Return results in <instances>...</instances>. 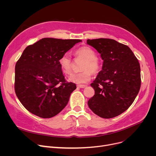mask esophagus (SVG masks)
I'll list each match as a JSON object with an SVG mask.
<instances>
[{"label": "esophagus", "instance_id": "esophagus-1", "mask_svg": "<svg viewBox=\"0 0 156 156\" xmlns=\"http://www.w3.org/2000/svg\"><path fill=\"white\" fill-rule=\"evenodd\" d=\"M77 87L78 88H84L87 87V85H78Z\"/></svg>", "mask_w": 156, "mask_h": 156}]
</instances>
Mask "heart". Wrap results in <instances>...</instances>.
Returning <instances> with one entry per match:
<instances>
[{"label": "heart", "mask_w": 156, "mask_h": 156, "mask_svg": "<svg viewBox=\"0 0 156 156\" xmlns=\"http://www.w3.org/2000/svg\"><path fill=\"white\" fill-rule=\"evenodd\" d=\"M76 58H81L83 61L81 66V71L74 73L68 78V80L75 83H85L91 80L92 73L94 75L99 73L101 69V61L97 57V54L94 49L88 46L78 48L75 51ZM61 71L68 75L71 72V58L69 53L63 54L58 60Z\"/></svg>", "instance_id": "1"}]
</instances>
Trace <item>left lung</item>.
Here are the masks:
<instances>
[{
    "label": "left lung",
    "instance_id": "8db88e82",
    "mask_svg": "<svg viewBox=\"0 0 156 156\" xmlns=\"http://www.w3.org/2000/svg\"><path fill=\"white\" fill-rule=\"evenodd\" d=\"M87 44L104 61L102 69L91 83L95 94L88 107L101 118L116 117L128 109L140 90V64L127 45L113 39H88Z\"/></svg>",
    "mask_w": 156,
    "mask_h": 156
}]
</instances>
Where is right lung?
I'll list each match as a JSON object with an SVG mask.
<instances>
[{"instance_id":"1","label":"right lung","mask_w":156,"mask_h":156,"mask_svg":"<svg viewBox=\"0 0 156 156\" xmlns=\"http://www.w3.org/2000/svg\"><path fill=\"white\" fill-rule=\"evenodd\" d=\"M80 42L44 38L24 49L15 66L14 90L28 111L50 118L66 107L76 86L65 80L58 60Z\"/></svg>"}]
</instances>
